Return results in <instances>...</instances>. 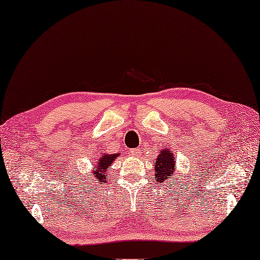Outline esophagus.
<instances>
[{
	"label": "esophagus",
	"mask_w": 260,
	"mask_h": 260,
	"mask_svg": "<svg viewBox=\"0 0 260 260\" xmlns=\"http://www.w3.org/2000/svg\"><path fill=\"white\" fill-rule=\"evenodd\" d=\"M140 149H130V155L134 156V157H139L140 156Z\"/></svg>",
	"instance_id": "1"
}]
</instances>
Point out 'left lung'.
I'll return each instance as SVG.
<instances>
[{
    "label": "left lung",
    "mask_w": 260,
    "mask_h": 260,
    "mask_svg": "<svg viewBox=\"0 0 260 260\" xmlns=\"http://www.w3.org/2000/svg\"><path fill=\"white\" fill-rule=\"evenodd\" d=\"M155 166V179L158 183H168L175 182L174 175L177 172L176 167V158L169 148L164 147L158 153L156 161L153 164Z\"/></svg>",
    "instance_id": "obj_1"
}]
</instances>
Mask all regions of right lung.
<instances>
[{
  "label": "right lung",
  "mask_w": 260,
  "mask_h": 260,
  "mask_svg": "<svg viewBox=\"0 0 260 260\" xmlns=\"http://www.w3.org/2000/svg\"><path fill=\"white\" fill-rule=\"evenodd\" d=\"M119 156L120 153H107L105 151L100 153L98 161L93 164L94 167L92 171V176H94L98 182H108V168L112 166L114 159H116V157Z\"/></svg>",
  "instance_id": "right-lung-1"
}]
</instances>
